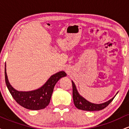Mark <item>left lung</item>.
<instances>
[{
  "label": "left lung",
  "mask_w": 129,
  "mask_h": 129,
  "mask_svg": "<svg viewBox=\"0 0 129 129\" xmlns=\"http://www.w3.org/2000/svg\"><path fill=\"white\" fill-rule=\"evenodd\" d=\"M72 86H73V99L74 104L76 108L80 110L86 111H98L103 110L108 106V105L113 101L114 98L115 97V96L113 98H112L106 103L100 104H95L90 103L79 95L76 90L75 83L73 81H72Z\"/></svg>",
  "instance_id": "left-lung-1"
}]
</instances>
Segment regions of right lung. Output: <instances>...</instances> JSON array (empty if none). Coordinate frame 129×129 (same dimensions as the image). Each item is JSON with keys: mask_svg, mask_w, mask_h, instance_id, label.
<instances>
[{"mask_svg": "<svg viewBox=\"0 0 129 129\" xmlns=\"http://www.w3.org/2000/svg\"><path fill=\"white\" fill-rule=\"evenodd\" d=\"M66 76V72L61 71L50 77L47 82L39 89L31 91H18L9 83L5 67V82L9 91L19 105L29 110L45 109L49 104L54 85L60 78Z\"/></svg>", "mask_w": 129, "mask_h": 129, "instance_id": "add662e5", "label": "right lung"}]
</instances>
